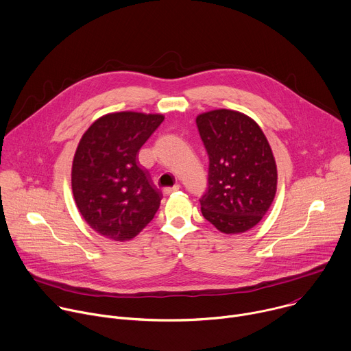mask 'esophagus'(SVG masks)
I'll return each mask as SVG.
<instances>
[{
    "instance_id": "1",
    "label": "esophagus",
    "mask_w": 351,
    "mask_h": 351,
    "mask_svg": "<svg viewBox=\"0 0 351 351\" xmlns=\"http://www.w3.org/2000/svg\"><path fill=\"white\" fill-rule=\"evenodd\" d=\"M179 189H180V184L176 183V184L172 186V187H165V189H164V194L168 195V194H171V193H173V191H178Z\"/></svg>"
}]
</instances>
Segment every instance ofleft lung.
<instances>
[{
    "instance_id": "8db88e82",
    "label": "left lung",
    "mask_w": 351,
    "mask_h": 351,
    "mask_svg": "<svg viewBox=\"0 0 351 351\" xmlns=\"http://www.w3.org/2000/svg\"><path fill=\"white\" fill-rule=\"evenodd\" d=\"M208 154L203 217L223 233L254 228L276 193V164L261 128L244 114L215 110L195 119Z\"/></svg>"
}]
</instances>
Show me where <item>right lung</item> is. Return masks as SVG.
<instances>
[{
    "label": "right lung",
    "mask_w": 351,
    "mask_h": 351,
    "mask_svg": "<svg viewBox=\"0 0 351 351\" xmlns=\"http://www.w3.org/2000/svg\"><path fill=\"white\" fill-rule=\"evenodd\" d=\"M162 121L157 114H108L83 134L72 165V190L82 217L101 236L130 240L156 217L162 193L137 157Z\"/></svg>",
    "instance_id": "obj_1"
}]
</instances>
